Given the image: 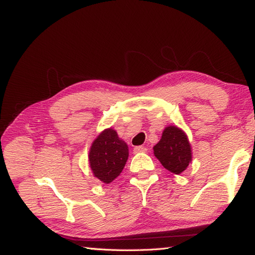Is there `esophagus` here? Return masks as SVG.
Returning a JSON list of instances; mask_svg holds the SVG:
<instances>
[{"mask_svg":"<svg viewBox=\"0 0 255 255\" xmlns=\"http://www.w3.org/2000/svg\"><path fill=\"white\" fill-rule=\"evenodd\" d=\"M147 151V148L142 147V145H138V147L133 148V152L134 153H139V152H145Z\"/></svg>","mask_w":255,"mask_h":255,"instance_id":"obj_1","label":"esophagus"}]
</instances>
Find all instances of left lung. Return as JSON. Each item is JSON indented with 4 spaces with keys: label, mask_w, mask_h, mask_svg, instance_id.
Returning a JSON list of instances; mask_svg holds the SVG:
<instances>
[{
    "label": "left lung",
    "mask_w": 255,
    "mask_h": 255,
    "mask_svg": "<svg viewBox=\"0 0 255 255\" xmlns=\"http://www.w3.org/2000/svg\"><path fill=\"white\" fill-rule=\"evenodd\" d=\"M153 151L161 164L174 174H181L192 161V149L187 136L182 129L175 126L164 129Z\"/></svg>",
    "instance_id": "1"
}]
</instances>
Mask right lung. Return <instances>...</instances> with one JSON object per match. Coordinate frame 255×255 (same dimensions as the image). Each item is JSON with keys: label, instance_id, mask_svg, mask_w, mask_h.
Masks as SVG:
<instances>
[{"label": "right lung", "instance_id": "right-lung-1", "mask_svg": "<svg viewBox=\"0 0 255 255\" xmlns=\"http://www.w3.org/2000/svg\"><path fill=\"white\" fill-rule=\"evenodd\" d=\"M128 145L112 128L102 131L91 145L89 161L95 177L105 184L121 174L128 159Z\"/></svg>", "mask_w": 255, "mask_h": 255}]
</instances>
